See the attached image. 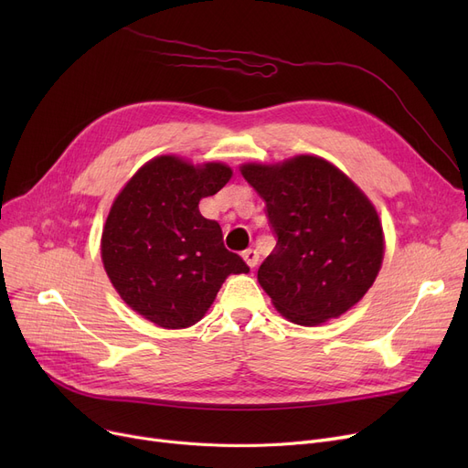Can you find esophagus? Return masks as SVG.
Returning a JSON list of instances; mask_svg holds the SVG:
<instances>
[{
    "mask_svg": "<svg viewBox=\"0 0 468 468\" xmlns=\"http://www.w3.org/2000/svg\"><path fill=\"white\" fill-rule=\"evenodd\" d=\"M242 258H244V261H247L249 267H256V265H258V260H260V256H258V252H256L254 249L244 250V252H242Z\"/></svg>",
    "mask_w": 468,
    "mask_h": 468,
    "instance_id": "34e87169",
    "label": "esophagus"
}]
</instances>
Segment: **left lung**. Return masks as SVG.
Here are the masks:
<instances>
[{"label": "left lung", "instance_id": "1", "mask_svg": "<svg viewBox=\"0 0 468 468\" xmlns=\"http://www.w3.org/2000/svg\"><path fill=\"white\" fill-rule=\"evenodd\" d=\"M244 176L265 201L277 235L258 282L290 323L318 326L337 318L374 284L385 252L370 199L323 157L277 165L247 163Z\"/></svg>", "mask_w": 468, "mask_h": 468}]
</instances>
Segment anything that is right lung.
Wrapping results in <instances>:
<instances>
[{
  "mask_svg": "<svg viewBox=\"0 0 468 468\" xmlns=\"http://www.w3.org/2000/svg\"><path fill=\"white\" fill-rule=\"evenodd\" d=\"M224 163L191 165L176 155L147 161L115 197L102 231L106 273L133 311L178 330L199 323L229 275L249 265L224 247L218 221L199 201L224 187Z\"/></svg>",
  "mask_w": 468,
  "mask_h": 468,
  "instance_id": "add662e5",
  "label": "right lung"
}]
</instances>
